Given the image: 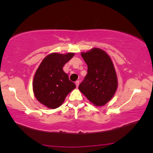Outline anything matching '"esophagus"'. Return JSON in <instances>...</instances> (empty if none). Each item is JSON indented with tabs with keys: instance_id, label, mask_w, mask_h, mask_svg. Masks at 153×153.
I'll use <instances>...</instances> for the list:
<instances>
[{
	"instance_id": "obj_1",
	"label": "esophagus",
	"mask_w": 153,
	"mask_h": 153,
	"mask_svg": "<svg viewBox=\"0 0 153 153\" xmlns=\"http://www.w3.org/2000/svg\"><path fill=\"white\" fill-rule=\"evenodd\" d=\"M79 83H80V82H79V80H77V81H75V85H76L77 88H78Z\"/></svg>"
}]
</instances>
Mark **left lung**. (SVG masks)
I'll list each match as a JSON object with an SVG mask.
<instances>
[{
  "instance_id": "1",
  "label": "left lung",
  "mask_w": 153,
  "mask_h": 153,
  "mask_svg": "<svg viewBox=\"0 0 153 153\" xmlns=\"http://www.w3.org/2000/svg\"><path fill=\"white\" fill-rule=\"evenodd\" d=\"M88 73L79 90L96 106H103L113 98L117 88V78L111 58L100 48L81 53Z\"/></svg>"
}]
</instances>
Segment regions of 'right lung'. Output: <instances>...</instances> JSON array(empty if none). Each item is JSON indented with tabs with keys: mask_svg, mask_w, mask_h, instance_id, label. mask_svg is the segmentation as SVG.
I'll return each instance as SVG.
<instances>
[{
	"mask_svg": "<svg viewBox=\"0 0 153 153\" xmlns=\"http://www.w3.org/2000/svg\"><path fill=\"white\" fill-rule=\"evenodd\" d=\"M73 56V53H53L43 59L37 69L33 90L37 100L47 108L56 109L60 107L68 94L75 88L74 82L62 70Z\"/></svg>",
	"mask_w": 153,
	"mask_h": 153,
	"instance_id": "add662e5",
	"label": "right lung"
}]
</instances>
